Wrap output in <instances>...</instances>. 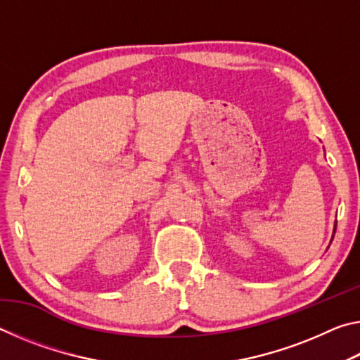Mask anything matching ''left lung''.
I'll return each mask as SVG.
<instances>
[{"mask_svg":"<svg viewBox=\"0 0 360 360\" xmlns=\"http://www.w3.org/2000/svg\"><path fill=\"white\" fill-rule=\"evenodd\" d=\"M335 230H337V222H335V225H333V235H335ZM333 235H332V240H333ZM332 243V241H330Z\"/></svg>","mask_w":360,"mask_h":360,"instance_id":"obj_1","label":"left lung"}]
</instances>
